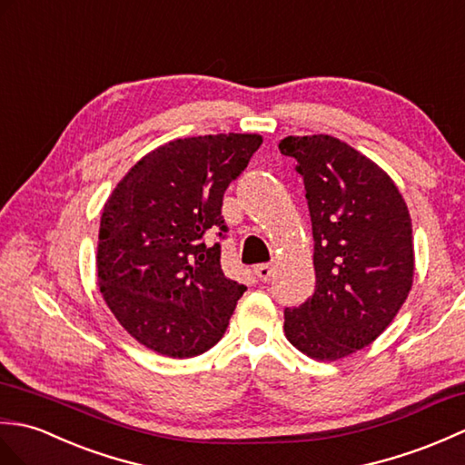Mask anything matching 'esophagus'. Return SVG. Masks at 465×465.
<instances>
[{"instance_id": "obj_1", "label": "esophagus", "mask_w": 465, "mask_h": 465, "mask_svg": "<svg viewBox=\"0 0 465 465\" xmlns=\"http://www.w3.org/2000/svg\"><path fill=\"white\" fill-rule=\"evenodd\" d=\"M254 274H256V278H259V281L268 282L274 276V268L271 264H259V266H256Z\"/></svg>"}]
</instances>
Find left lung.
<instances>
[{
  "instance_id": "left-lung-1",
  "label": "left lung",
  "mask_w": 465,
  "mask_h": 465,
  "mask_svg": "<svg viewBox=\"0 0 465 465\" xmlns=\"http://www.w3.org/2000/svg\"><path fill=\"white\" fill-rule=\"evenodd\" d=\"M278 149L302 174L316 272L314 294L284 308V332L306 356L344 358L374 342L408 298V206L378 164L334 137H286Z\"/></svg>"
}]
</instances>
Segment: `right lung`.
I'll return each mask as SVG.
<instances>
[{"mask_svg":"<svg viewBox=\"0 0 465 465\" xmlns=\"http://www.w3.org/2000/svg\"><path fill=\"white\" fill-rule=\"evenodd\" d=\"M261 135L171 141L133 167L103 209L97 278L103 301L127 332L154 352L193 358L223 338L246 291L226 278L223 197Z\"/></svg>","mask_w":465,"mask_h":465,"instance_id":"add662e5","label":"right lung"}]
</instances>
